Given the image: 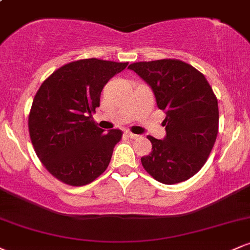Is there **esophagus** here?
<instances>
[{
    "instance_id": "esophagus-1",
    "label": "esophagus",
    "mask_w": 250,
    "mask_h": 250,
    "mask_svg": "<svg viewBox=\"0 0 250 250\" xmlns=\"http://www.w3.org/2000/svg\"><path fill=\"white\" fill-rule=\"evenodd\" d=\"M125 134H127V136L128 137H130V139H133V140H136V139H139V135H136V134H133V133H131V131H127V133H125Z\"/></svg>"
}]
</instances>
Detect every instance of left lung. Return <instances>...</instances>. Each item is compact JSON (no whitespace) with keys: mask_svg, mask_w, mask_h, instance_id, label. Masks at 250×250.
I'll use <instances>...</instances> for the list:
<instances>
[{"mask_svg":"<svg viewBox=\"0 0 250 250\" xmlns=\"http://www.w3.org/2000/svg\"><path fill=\"white\" fill-rule=\"evenodd\" d=\"M153 89L165 111L167 136L148 135L151 153L141 157L146 171L159 182L175 185L194 176L207 162L219 133V105L201 71L176 59L129 65Z\"/></svg>","mask_w":250,"mask_h":250,"instance_id":"1","label":"left lung"}]
</instances>
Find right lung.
Wrapping results in <instances>:
<instances>
[{
	"mask_svg": "<svg viewBox=\"0 0 250 250\" xmlns=\"http://www.w3.org/2000/svg\"><path fill=\"white\" fill-rule=\"evenodd\" d=\"M127 65L77 60L56 69L37 90L28 116L31 143L44 168L65 185L85 186L107 169L123 133H103L91 114L105 83Z\"/></svg>",
	"mask_w": 250,
	"mask_h": 250,
	"instance_id": "1",
	"label": "right lung"
}]
</instances>
